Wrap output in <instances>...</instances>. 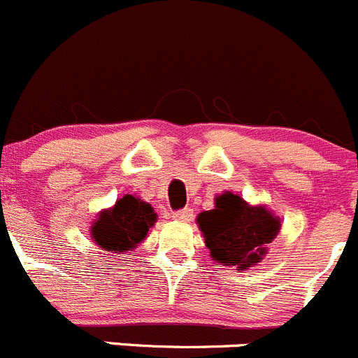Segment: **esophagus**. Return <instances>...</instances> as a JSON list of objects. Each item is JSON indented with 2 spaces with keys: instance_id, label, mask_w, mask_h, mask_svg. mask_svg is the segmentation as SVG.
Segmentation results:
<instances>
[{
  "instance_id": "34e87169",
  "label": "esophagus",
  "mask_w": 358,
  "mask_h": 358,
  "mask_svg": "<svg viewBox=\"0 0 358 358\" xmlns=\"http://www.w3.org/2000/svg\"><path fill=\"white\" fill-rule=\"evenodd\" d=\"M172 219L179 222H189L191 219H193V210H191V208H182V210L174 212V214H172Z\"/></svg>"
}]
</instances>
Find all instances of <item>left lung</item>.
<instances>
[{"label":"left lung","instance_id":"obj_1","mask_svg":"<svg viewBox=\"0 0 358 358\" xmlns=\"http://www.w3.org/2000/svg\"><path fill=\"white\" fill-rule=\"evenodd\" d=\"M196 224L212 259L240 271L261 263L282 226L266 205H250L233 191L217 194L214 208L200 212Z\"/></svg>","mask_w":358,"mask_h":358}]
</instances>
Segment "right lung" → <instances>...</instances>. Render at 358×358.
I'll return each mask as SVG.
<instances>
[{
	"label": "right lung",
	"instance_id": "add662e5",
	"mask_svg": "<svg viewBox=\"0 0 358 358\" xmlns=\"http://www.w3.org/2000/svg\"><path fill=\"white\" fill-rule=\"evenodd\" d=\"M157 219V212L148 201L137 194H125L113 207L99 212L90 226V236L101 249L123 254L146 240Z\"/></svg>",
	"mask_w": 358,
	"mask_h": 358
}]
</instances>
